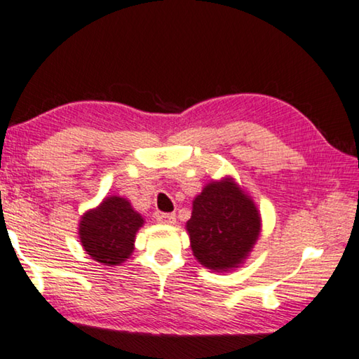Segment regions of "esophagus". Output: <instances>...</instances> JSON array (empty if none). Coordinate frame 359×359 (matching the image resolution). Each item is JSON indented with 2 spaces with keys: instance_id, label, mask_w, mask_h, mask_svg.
I'll return each instance as SVG.
<instances>
[{
  "instance_id": "1",
  "label": "esophagus",
  "mask_w": 359,
  "mask_h": 359,
  "mask_svg": "<svg viewBox=\"0 0 359 359\" xmlns=\"http://www.w3.org/2000/svg\"><path fill=\"white\" fill-rule=\"evenodd\" d=\"M158 222L165 224H174L175 223V214H161L158 217Z\"/></svg>"
}]
</instances>
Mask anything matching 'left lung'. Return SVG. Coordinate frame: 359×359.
I'll list each match as a JSON object with an SVG mask.
<instances>
[{
	"mask_svg": "<svg viewBox=\"0 0 359 359\" xmlns=\"http://www.w3.org/2000/svg\"><path fill=\"white\" fill-rule=\"evenodd\" d=\"M259 224L252 199L226 179L212 182L194 199L187 229L199 263L224 271L244 261L258 239Z\"/></svg>",
	"mask_w": 359,
	"mask_h": 359,
	"instance_id": "8db88e82",
	"label": "left lung"
}]
</instances>
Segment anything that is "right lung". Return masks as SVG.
Here are the masks:
<instances>
[{"mask_svg": "<svg viewBox=\"0 0 359 359\" xmlns=\"http://www.w3.org/2000/svg\"><path fill=\"white\" fill-rule=\"evenodd\" d=\"M142 223V217L126 199L112 196L82 217L79 234L85 252L95 261L117 266L131 255L136 231Z\"/></svg>", "mask_w": 359, "mask_h": 359, "instance_id": "right-lung-1", "label": "right lung"}]
</instances>
